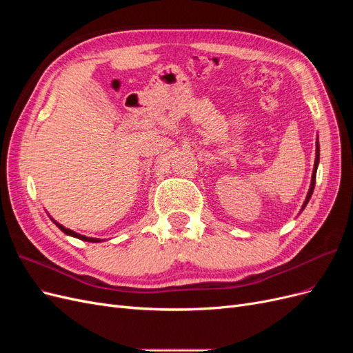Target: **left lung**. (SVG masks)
Instances as JSON below:
<instances>
[{"label": "left lung", "instance_id": "left-lung-1", "mask_svg": "<svg viewBox=\"0 0 353 353\" xmlns=\"http://www.w3.org/2000/svg\"><path fill=\"white\" fill-rule=\"evenodd\" d=\"M318 163H319V144H318V140H316V150H315V163H314V170H312V178H311V187H309V191L306 194V199H305V203L302 205V209L301 212L306 208L309 199H311L312 193H314V188H315V178H316V169H318Z\"/></svg>", "mask_w": 353, "mask_h": 353}]
</instances>
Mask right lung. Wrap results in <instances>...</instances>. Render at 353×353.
I'll list each match as a JSON object with an SVG mask.
<instances>
[{"label":"right lung","mask_w":353,"mask_h":353,"mask_svg":"<svg viewBox=\"0 0 353 353\" xmlns=\"http://www.w3.org/2000/svg\"><path fill=\"white\" fill-rule=\"evenodd\" d=\"M51 218V216H50ZM51 221L56 223V225L66 234V236H70V237H74V239H79V240H82V241H90V243H100V241H103L101 239H94V237H85V236H82V234H78V232H74V231H72V230H69V228H66V227H63L61 223H59L57 221H54L51 218Z\"/></svg>","instance_id":"1"}]
</instances>
